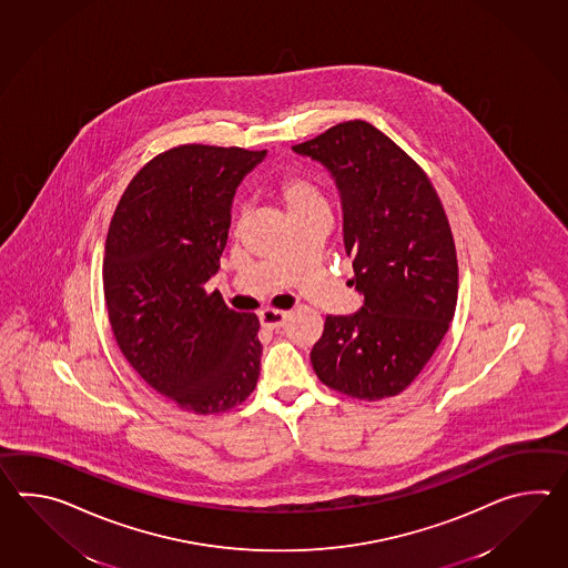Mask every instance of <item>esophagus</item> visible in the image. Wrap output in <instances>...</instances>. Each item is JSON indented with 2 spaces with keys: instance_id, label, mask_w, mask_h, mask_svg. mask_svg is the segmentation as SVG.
<instances>
[{
  "instance_id": "esophagus-1",
  "label": "esophagus",
  "mask_w": 568,
  "mask_h": 568,
  "mask_svg": "<svg viewBox=\"0 0 568 568\" xmlns=\"http://www.w3.org/2000/svg\"><path fill=\"white\" fill-rule=\"evenodd\" d=\"M258 320H261L263 328L278 329L285 324L287 314L285 312H277V310H265V312H261Z\"/></svg>"
}]
</instances>
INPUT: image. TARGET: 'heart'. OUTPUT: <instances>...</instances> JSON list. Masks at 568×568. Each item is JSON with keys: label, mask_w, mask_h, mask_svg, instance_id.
I'll return each instance as SVG.
<instances>
[{"label": "heart", "mask_w": 568, "mask_h": 568, "mask_svg": "<svg viewBox=\"0 0 568 568\" xmlns=\"http://www.w3.org/2000/svg\"><path fill=\"white\" fill-rule=\"evenodd\" d=\"M275 193L285 205L290 217L305 214V212H314V210H326V200L317 187V183L302 171H290V173L278 176Z\"/></svg>", "instance_id": "heart-1"}]
</instances>
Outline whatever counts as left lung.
<instances>
[{"instance_id": "obj_1", "label": "left lung", "mask_w": 568, "mask_h": 568, "mask_svg": "<svg viewBox=\"0 0 568 568\" xmlns=\"http://www.w3.org/2000/svg\"><path fill=\"white\" fill-rule=\"evenodd\" d=\"M293 151L324 164L341 191L353 315H328L312 348L334 392L377 402L407 389L450 328L458 263L440 197L422 166L363 120L342 122Z\"/></svg>"}]
</instances>
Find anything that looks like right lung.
Wrapping results in <instances>:
<instances>
[{
	"instance_id": "right-lung-1",
	"label": "right lung",
	"mask_w": 568,
	"mask_h": 568,
	"mask_svg": "<svg viewBox=\"0 0 568 568\" xmlns=\"http://www.w3.org/2000/svg\"><path fill=\"white\" fill-rule=\"evenodd\" d=\"M266 151L183 144L130 181L110 222L103 295L128 363L183 412L222 414L256 387L258 317L203 285L220 268L240 181Z\"/></svg>"
}]
</instances>
